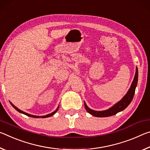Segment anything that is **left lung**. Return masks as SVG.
Instances as JSON below:
<instances>
[{
  "label": "left lung",
  "mask_w": 150,
  "mask_h": 150,
  "mask_svg": "<svg viewBox=\"0 0 150 150\" xmlns=\"http://www.w3.org/2000/svg\"><path fill=\"white\" fill-rule=\"evenodd\" d=\"M137 79H138V70L137 68H136V74H135V76L134 78L133 82H132L131 86L128 90V91L126 93V94L122 98L121 100H120L118 102L115 104L113 106L110 108L109 109L102 110V111H96L90 109V108L88 107V105L84 102V106L86 111L92 116L96 117H108L113 116V115L116 114L121 111H123L124 109L128 106V105L130 104L132 99H133L134 96L135 94V90L137 84Z\"/></svg>",
  "instance_id": "left-lung-1"
}]
</instances>
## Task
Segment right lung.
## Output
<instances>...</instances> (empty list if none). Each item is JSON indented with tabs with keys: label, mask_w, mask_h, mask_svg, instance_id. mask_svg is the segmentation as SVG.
Here are the masks:
<instances>
[{
	"label": "right lung",
	"mask_w": 150,
	"mask_h": 150,
	"mask_svg": "<svg viewBox=\"0 0 150 150\" xmlns=\"http://www.w3.org/2000/svg\"><path fill=\"white\" fill-rule=\"evenodd\" d=\"M10 103H11V104L13 105V107L14 108V109H15L16 110H17V111H18V112H20V113H21V114H25V115H26V116H29V117H36V118H38V117H42V118H45V117H50V116H53L54 114H55V113L58 111V108H59V105L58 106V108H56V110H55V111H54L53 112H52V113H50V114H47V115H46V116H34V115H31V114H28V113H26V112H23V111H22V110H21L20 109H18V108L17 107H16L15 105H14V104H12V103L10 102Z\"/></svg>",
	"instance_id": "obj_1"
}]
</instances>
